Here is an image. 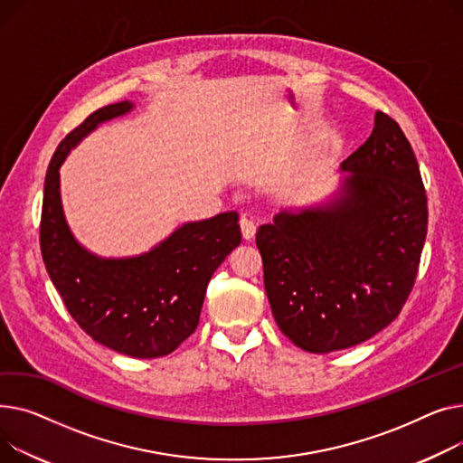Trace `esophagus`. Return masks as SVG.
I'll return each instance as SVG.
<instances>
[{
	"mask_svg": "<svg viewBox=\"0 0 463 463\" xmlns=\"http://www.w3.org/2000/svg\"><path fill=\"white\" fill-rule=\"evenodd\" d=\"M241 224V232H242V237L250 241L254 235H256V222L252 219H249V216H242V219L239 221Z\"/></svg>",
	"mask_w": 463,
	"mask_h": 463,
	"instance_id": "obj_1",
	"label": "esophagus"
}]
</instances>
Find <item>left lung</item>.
Here are the masks:
<instances>
[{"instance_id": "obj_1", "label": "left lung", "mask_w": 463, "mask_h": 463, "mask_svg": "<svg viewBox=\"0 0 463 463\" xmlns=\"http://www.w3.org/2000/svg\"><path fill=\"white\" fill-rule=\"evenodd\" d=\"M340 168L349 174L338 198L282 211L256 233L275 321L310 353L357 345L398 317L428 228L419 162L392 118L377 112L370 138Z\"/></svg>"}]
</instances>
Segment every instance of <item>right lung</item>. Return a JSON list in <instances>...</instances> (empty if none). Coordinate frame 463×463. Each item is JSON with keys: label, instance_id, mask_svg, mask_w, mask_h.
<instances>
[{"label": "right lung", "instance_id": "obj_1", "mask_svg": "<svg viewBox=\"0 0 463 463\" xmlns=\"http://www.w3.org/2000/svg\"><path fill=\"white\" fill-rule=\"evenodd\" d=\"M123 100L99 108L53 153L44 179L41 252L48 275L74 321L95 342L123 355L155 359L172 353L198 327L207 284L239 247L235 211L186 222L155 249L134 258H99L71 233L60 194V166L100 123L132 110Z\"/></svg>", "mask_w": 463, "mask_h": 463}]
</instances>
